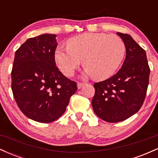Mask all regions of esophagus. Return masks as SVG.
<instances>
[{
    "label": "esophagus",
    "mask_w": 158,
    "mask_h": 158,
    "mask_svg": "<svg viewBox=\"0 0 158 158\" xmlns=\"http://www.w3.org/2000/svg\"><path fill=\"white\" fill-rule=\"evenodd\" d=\"M85 83H83V82H77V87L79 89H80L81 88H82L83 86H84V85Z\"/></svg>",
    "instance_id": "obj_1"
}]
</instances>
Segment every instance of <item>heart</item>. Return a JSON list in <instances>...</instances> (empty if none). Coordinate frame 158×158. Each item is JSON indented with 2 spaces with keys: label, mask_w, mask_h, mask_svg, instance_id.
I'll return each instance as SVG.
<instances>
[{
  "label": "heart",
  "mask_w": 158,
  "mask_h": 158,
  "mask_svg": "<svg viewBox=\"0 0 158 158\" xmlns=\"http://www.w3.org/2000/svg\"><path fill=\"white\" fill-rule=\"evenodd\" d=\"M126 53L119 36L105 33H85L68 41V48H58L55 60L63 73L71 77L83 60L87 75L106 79L115 73Z\"/></svg>",
  "instance_id": "b5f03b06"
}]
</instances>
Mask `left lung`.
<instances>
[{
	"instance_id": "obj_1",
	"label": "left lung",
	"mask_w": 158,
	"mask_h": 158,
	"mask_svg": "<svg viewBox=\"0 0 158 158\" xmlns=\"http://www.w3.org/2000/svg\"><path fill=\"white\" fill-rule=\"evenodd\" d=\"M126 49V59L115 75L94 84L93 109L99 118L117 123L129 118L142 107L149 81L146 51L126 33L117 32Z\"/></svg>"
}]
</instances>
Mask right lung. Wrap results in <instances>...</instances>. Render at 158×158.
<instances>
[{
    "label": "right lung",
    "mask_w": 158,
    "mask_h": 158,
    "mask_svg": "<svg viewBox=\"0 0 158 158\" xmlns=\"http://www.w3.org/2000/svg\"><path fill=\"white\" fill-rule=\"evenodd\" d=\"M56 37L43 34L30 38L15 54L11 72L13 97L21 112L36 122L59 118L77 90V82L56 67Z\"/></svg>",
    "instance_id": "1"
}]
</instances>
